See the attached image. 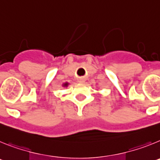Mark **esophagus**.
<instances>
[{"label": "esophagus", "instance_id": "obj_1", "mask_svg": "<svg viewBox=\"0 0 160 160\" xmlns=\"http://www.w3.org/2000/svg\"><path fill=\"white\" fill-rule=\"evenodd\" d=\"M79 82H84V79H80V80H79Z\"/></svg>", "mask_w": 160, "mask_h": 160}]
</instances>
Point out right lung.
Listing matches in <instances>:
<instances>
[{
	"instance_id": "right-lung-1",
	"label": "right lung",
	"mask_w": 160,
	"mask_h": 160,
	"mask_svg": "<svg viewBox=\"0 0 160 160\" xmlns=\"http://www.w3.org/2000/svg\"><path fill=\"white\" fill-rule=\"evenodd\" d=\"M67 85H68V83H65L64 86H65V87H67Z\"/></svg>"
}]
</instances>
